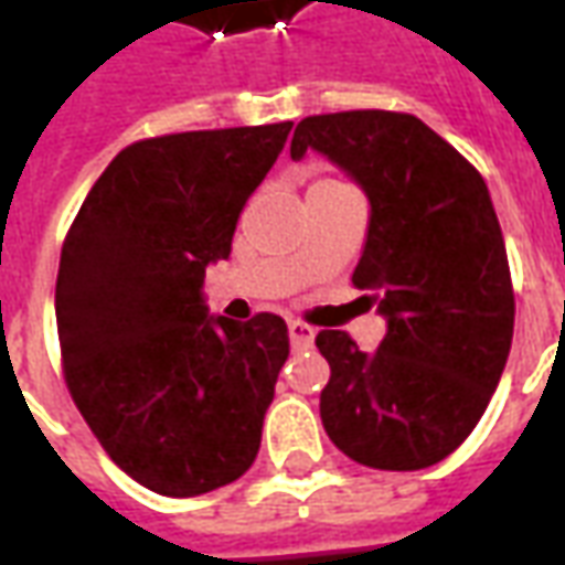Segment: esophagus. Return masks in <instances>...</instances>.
<instances>
[{
	"instance_id": "obj_1",
	"label": "esophagus",
	"mask_w": 565,
	"mask_h": 565,
	"mask_svg": "<svg viewBox=\"0 0 565 565\" xmlns=\"http://www.w3.org/2000/svg\"><path fill=\"white\" fill-rule=\"evenodd\" d=\"M287 332H290L294 348H308V344L315 342V330H311L308 323H302V320H290V323H287Z\"/></svg>"
}]
</instances>
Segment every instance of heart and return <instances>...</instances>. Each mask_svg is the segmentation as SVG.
I'll list each match as a JSON object with an SVG mask.
<instances>
[{"mask_svg": "<svg viewBox=\"0 0 565 565\" xmlns=\"http://www.w3.org/2000/svg\"><path fill=\"white\" fill-rule=\"evenodd\" d=\"M320 184H339V181H335V178H320V181L315 186H320Z\"/></svg>", "mask_w": 565, "mask_h": 565, "instance_id": "obj_1", "label": "heart"}]
</instances>
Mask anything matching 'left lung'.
<instances>
[{
    "instance_id": "left-lung-1",
    "label": "left lung",
    "mask_w": 565,
    "mask_h": 565,
    "mask_svg": "<svg viewBox=\"0 0 565 565\" xmlns=\"http://www.w3.org/2000/svg\"><path fill=\"white\" fill-rule=\"evenodd\" d=\"M318 150L369 196L354 269L387 335L375 354L320 330L330 363L320 420L351 460L415 472L472 433L497 391L514 332V290L497 211L472 162L399 111L306 117L290 157Z\"/></svg>"
}]
</instances>
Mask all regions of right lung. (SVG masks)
<instances>
[{"label":"right lung","instance_id":"obj_1","mask_svg":"<svg viewBox=\"0 0 565 565\" xmlns=\"http://www.w3.org/2000/svg\"><path fill=\"white\" fill-rule=\"evenodd\" d=\"M287 124L174 132L108 162L56 275L63 372L105 454L162 497H199L250 469L287 323L209 315L205 269L230 257L247 196Z\"/></svg>","mask_w":565,"mask_h":565}]
</instances>
